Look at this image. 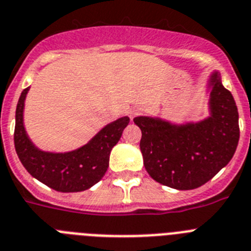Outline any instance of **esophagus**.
I'll list each match as a JSON object with an SVG mask.
<instances>
[{"instance_id":"obj_1","label":"esophagus","mask_w":251,"mask_h":251,"mask_svg":"<svg viewBox=\"0 0 251 251\" xmlns=\"http://www.w3.org/2000/svg\"><path fill=\"white\" fill-rule=\"evenodd\" d=\"M140 112H142V109L140 108H132L131 111H130V119H134V117H135V116H138V115H140Z\"/></svg>"}]
</instances>
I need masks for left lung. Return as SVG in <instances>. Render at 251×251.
<instances>
[{"instance_id": "obj_1", "label": "left lung", "mask_w": 251, "mask_h": 251, "mask_svg": "<svg viewBox=\"0 0 251 251\" xmlns=\"http://www.w3.org/2000/svg\"><path fill=\"white\" fill-rule=\"evenodd\" d=\"M210 117L197 124L172 125L135 117L142 130L140 151L153 180L177 190H191L213 178L231 161L240 138L239 112L220 75L210 76Z\"/></svg>"}]
</instances>
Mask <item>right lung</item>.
<instances>
[{"label": "right lung", "instance_id": "add662e5", "mask_svg": "<svg viewBox=\"0 0 251 251\" xmlns=\"http://www.w3.org/2000/svg\"><path fill=\"white\" fill-rule=\"evenodd\" d=\"M29 88L22 92L16 106L14 143L18 157L26 171L61 193L84 191L96 185L108 168L109 153L117 144L129 117H121L103 127L88 144L67 153H50L35 148L26 135L23 122L24 100Z\"/></svg>", "mask_w": 251, "mask_h": 251}]
</instances>
